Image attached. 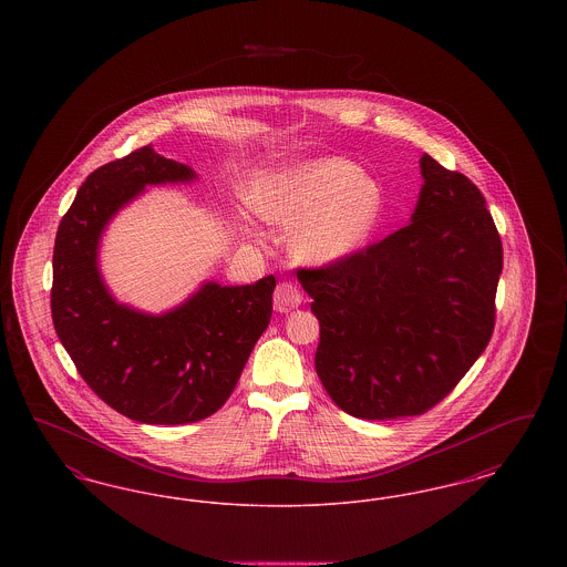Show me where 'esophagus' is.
Wrapping results in <instances>:
<instances>
[{
    "instance_id": "1",
    "label": "esophagus",
    "mask_w": 567,
    "mask_h": 567,
    "mask_svg": "<svg viewBox=\"0 0 567 567\" xmlns=\"http://www.w3.org/2000/svg\"><path fill=\"white\" fill-rule=\"evenodd\" d=\"M301 303V296L291 282H280L274 291V308L278 312H291Z\"/></svg>"
}]
</instances>
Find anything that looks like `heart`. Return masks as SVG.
<instances>
[{
    "mask_svg": "<svg viewBox=\"0 0 567 567\" xmlns=\"http://www.w3.org/2000/svg\"><path fill=\"white\" fill-rule=\"evenodd\" d=\"M382 193L372 178L361 176L347 159H317L285 174L266 190L264 216L293 229L315 218L296 236L297 257L312 264L333 261L352 252L374 229Z\"/></svg>",
    "mask_w": 567,
    "mask_h": 567,
    "instance_id": "heart-1",
    "label": "heart"
}]
</instances>
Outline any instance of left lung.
<instances>
[{"label":"left lung","instance_id":"obj_1","mask_svg":"<svg viewBox=\"0 0 567 567\" xmlns=\"http://www.w3.org/2000/svg\"><path fill=\"white\" fill-rule=\"evenodd\" d=\"M412 223L319 268H297L321 340L315 368L354 419L440 404L493 336L504 250L478 187L423 155Z\"/></svg>","mask_w":567,"mask_h":567}]
</instances>
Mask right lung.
Here are the masks:
<instances>
[{
    "label": "right lung",
    "mask_w": 567,
    "mask_h": 567,
    "mask_svg": "<svg viewBox=\"0 0 567 567\" xmlns=\"http://www.w3.org/2000/svg\"><path fill=\"white\" fill-rule=\"evenodd\" d=\"M189 178L187 165L135 148L89 174L54 238L51 312L63 349L102 402L148 425L215 414L271 319L274 276L246 287L208 282L163 317L118 306L106 291L97 243L112 215L146 185Z\"/></svg>",
    "instance_id": "obj_1"
}]
</instances>
